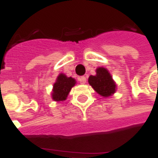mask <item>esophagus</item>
Instances as JSON below:
<instances>
[{"label":"esophagus","mask_w":158,"mask_h":158,"mask_svg":"<svg viewBox=\"0 0 158 158\" xmlns=\"http://www.w3.org/2000/svg\"><path fill=\"white\" fill-rule=\"evenodd\" d=\"M79 82H81L82 84H85L86 82H87V78L85 76H82V77H80L79 78Z\"/></svg>","instance_id":"esophagus-1"}]
</instances>
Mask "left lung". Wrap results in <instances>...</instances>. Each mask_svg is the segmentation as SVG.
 <instances>
[{
    "instance_id": "left-lung-1",
    "label": "left lung",
    "mask_w": 158,
    "mask_h": 158,
    "mask_svg": "<svg viewBox=\"0 0 158 158\" xmlns=\"http://www.w3.org/2000/svg\"><path fill=\"white\" fill-rule=\"evenodd\" d=\"M89 85L94 90L104 98H109L116 91V82L112 79L110 72L104 67L96 69V75L90 76L88 80Z\"/></svg>"
}]
</instances>
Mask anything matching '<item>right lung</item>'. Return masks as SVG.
Wrapping results in <instances>:
<instances>
[{"label":"right lung","mask_w":158,"mask_h":158,"mask_svg":"<svg viewBox=\"0 0 158 158\" xmlns=\"http://www.w3.org/2000/svg\"><path fill=\"white\" fill-rule=\"evenodd\" d=\"M76 79L69 77L65 74L60 73L53 83L52 90V98L56 102H60L67 99L71 89L76 85Z\"/></svg>","instance_id":"obj_1"}]
</instances>
